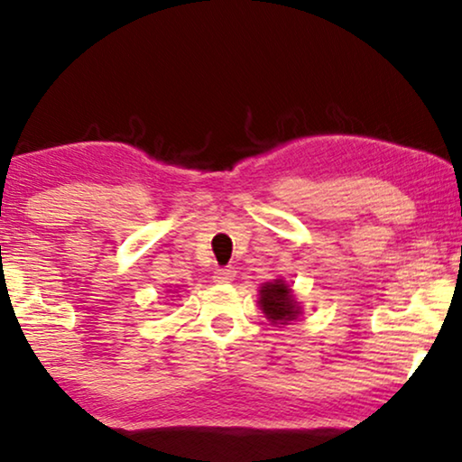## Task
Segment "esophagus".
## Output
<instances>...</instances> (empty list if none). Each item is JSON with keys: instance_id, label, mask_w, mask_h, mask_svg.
Segmentation results:
<instances>
[{"instance_id": "esophagus-1", "label": "esophagus", "mask_w": 462, "mask_h": 462, "mask_svg": "<svg viewBox=\"0 0 462 462\" xmlns=\"http://www.w3.org/2000/svg\"><path fill=\"white\" fill-rule=\"evenodd\" d=\"M236 277V269L233 267H220L214 271V282L217 283H229Z\"/></svg>"}]
</instances>
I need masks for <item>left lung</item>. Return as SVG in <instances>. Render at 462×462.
<instances>
[{
	"label": "left lung",
	"mask_w": 462,
	"mask_h": 462,
	"mask_svg": "<svg viewBox=\"0 0 462 462\" xmlns=\"http://www.w3.org/2000/svg\"><path fill=\"white\" fill-rule=\"evenodd\" d=\"M261 307L263 313L273 321V324H286L290 319H296L299 305H296L292 292L282 280L269 282L261 288Z\"/></svg>",
	"instance_id": "8db88e82"
}]
</instances>
